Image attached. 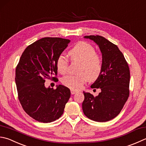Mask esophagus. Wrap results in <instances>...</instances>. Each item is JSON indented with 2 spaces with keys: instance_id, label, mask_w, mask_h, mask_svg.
I'll use <instances>...</instances> for the list:
<instances>
[{
  "instance_id": "34e87169",
  "label": "esophagus",
  "mask_w": 146,
  "mask_h": 146,
  "mask_svg": "<svg viewBox=\"0 0 146 146\" xmlns=\"http://www.w3.org/2000/svg\"><path fill=\"white\" fill-rule=\"evenodd\" d=\"M70 92H71V94L74 95V94H75V93H76L77 92H78V91L74 90H70Z\"/></svg>"
}]
</instances>
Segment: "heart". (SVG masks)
<instances>
[{"instance_id":"obj_1","label":"heart","mask_w":146,"mask_h":146,"mask_svg":"<svg viewBox=\"0 0 146 146\" xmlns=\"http://www.w3.org/2000/svg\"><path fill=\"white\" fill-rule=\"evenodd\" d=\"M72 61L80 63L78 75H68L62 79L64 86L72 90H79L88 80L93 81L98 78L102 69V62L96 53L95 49L90 44L81 42L74 46L68 52ZM68 59L60 55L56 60L57 70L60 74L67 72Z\"/></svg>"}]
</instances>
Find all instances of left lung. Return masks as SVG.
<instances>
[{
    "instance_id": "1",
    "label": "left lung",
    "mask_w": 146,
    "mask_h": 146,
    "mask_svg": "<svg viewBox=\"0 0 146 146\" xmlns=\"http://www.w3.org/2000/svg\"><path fill=\"white\" fill-rule=\"evenodd\" d=\"M98 46L102 56V69L92 88H100L101 92L94 97L83 92L82 111L89 119L106 122L120 113L129 97L130 74L123 54L116 45L100 35H86Z\"/></svg>"
}]
</instances>
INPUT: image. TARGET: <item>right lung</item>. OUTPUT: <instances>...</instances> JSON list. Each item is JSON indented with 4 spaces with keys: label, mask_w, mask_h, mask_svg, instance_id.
<instances>
[{
    "label": "right lung",
    "mask_w": 146,
    "mask_h": 146,
    "mask_svg": "<svg viewBox=\"0 0 146 146\" xmlns=\"http://www.w3.org/2000/svg\"><path fill=\"white\" fill-rule=\"evenodd\" d=\"M70 40L44 37L27 47L16 68L15 82L19 100L25 111L41 123H51L64 113L70 97L67 87L59 84L54 90L46 88L45 78L56 81V60Z\"/></svg>",
    "instance_id": "1"
}]
</instances>
